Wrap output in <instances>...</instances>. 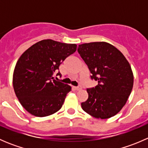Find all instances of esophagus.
<instances>
[{"label":"esophagus","instance_id":"1","mask_svg":"<svg viewBox=\"0 0 148 148\" xmlns=\"http://www.w3.org/2000/svg\"><path fill=\"white\" fill-rule=\"evenodd\" d=\"M74 89L76 91H79V90H81L82 89V87H80V86H74Z\"/></svg>","mask_w":148,"mask_h":148}]
</instances>
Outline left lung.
I'll return each mask as SVG.
<instances>
[{
    "mask_svg": "<svg viewBox=\"0 0 148 148\" xmlns=\"http://www.w3.org/2000/svg\"><path fill=\"white\" fill-rule=\"evenodd\" d=\"M78 52L98 81L86 89L88 99L81 104L83 110L97 119H108L125 105L133 87L130 64L122 52L109 43L91 42L79 45Z\"/></svg>",
    "mask_w": 148,
    "mask_h": 148,
    "instance_id": "left-lung-1",
    "label": "left lung"
}]
</instances>
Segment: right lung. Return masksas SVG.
Wrapping results in <instances>:
<instances>
[{"label": "right lung", "instance_id": "add662e5", "mask_svg": "<svg viewBox=\"0 0 148 148\" xmlns=\"http://www.w3.org/2000/svg\"><path fill=\"white\" fill-rule=\"evenodd\" d=\"M77 46L44 39L22 53L13 71V86L19 102L28 112L43 117L62 108L71 87L53 79V74L66 58L76 51Z\"/></svg>", "mask_w": 148, "mask_h": 148}]
</instances>
